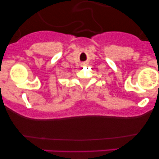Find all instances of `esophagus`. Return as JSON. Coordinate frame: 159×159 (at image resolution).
I'll list each match as a JSON object with an SVG mask.
<instances>
[{"mask_svg": "<svg viewBox=\"0 0 159 159\" xmlns=\"http://www.w3.org/2000/svg\"><path fill=\"white\" fill-rule=\"evenodd\" d=\"M86 65H87V63H81L82 66H86Z\"/></svg>", "mask_w": 159, "mask_h": 159, "instance_id": "esophagus-1", "label": "esophagus"}]
</instances>
